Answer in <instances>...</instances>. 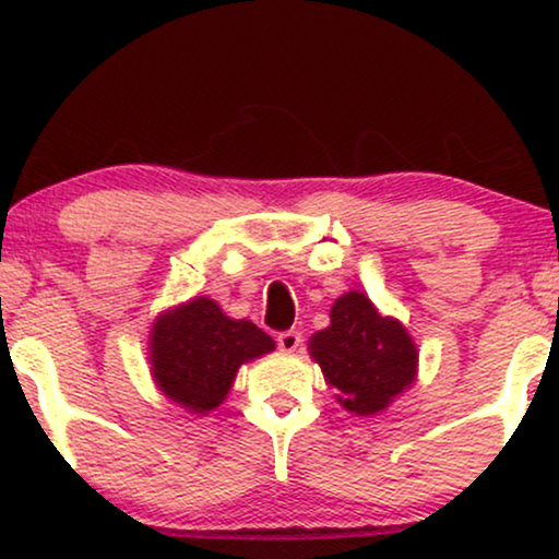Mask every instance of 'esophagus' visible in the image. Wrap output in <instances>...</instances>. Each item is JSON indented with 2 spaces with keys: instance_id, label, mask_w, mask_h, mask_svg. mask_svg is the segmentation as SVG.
<instances>
[{
  "instance_id": "esophagus-1",
  "label": "esophagus",
  "mask_w": 559,
  "mask_h": 559,
  "mask_svg": "<svg viewBox=\"0 0 559 559\" xmlns=\"http://www.w3.org/2000/svg\"><path fill=\"white\" fill-rule=\"evenodd\" d=\"M302 343V333L300 331H285L277 335V346L285 350V354H293V350L300 348Z\"/></svg>"
}]
</instances>
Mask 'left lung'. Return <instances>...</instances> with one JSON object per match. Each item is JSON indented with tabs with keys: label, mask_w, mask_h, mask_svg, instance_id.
I'll use <instances>...</instances> for the list:
<instances>
[{
	"label": "left lung",
	"mask_w": 559,
	"mask_h": 559,
	"mask_svg": "<svg viewBox=\"0 0 559 559\" xmlns=\"http://www.w3.org/2000/svg\"><path fill=\"white\" fill-rule=\"evenodd\" d=\"M308 350L341 407L356 417L392 407L417 381L419 350L409 331L358 289L333 302L331 325L310 335Z\"/></svg>",
	"instance_id": "1"
}]
</instances>
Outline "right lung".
I'll return each mask as SVG.
<instances>
[{
    "label": "right lung",
    "instance_id": "add662e5",
    "mask_svg": "<svg viewBox=\"0 0 559 559\" xmlns=\"http://www.w3.org/2000/svg\"><path fill=\"white\" fill-rule=\"evenodd\" d=\"M274 350L251 320L228 318L211 297L159 312L150 331V373L157 392L188 415L205 417L231 392L243 364Z\"/></svg>",
    "mask_w": 559,
    "mask_h": 559
}]
</instances>
